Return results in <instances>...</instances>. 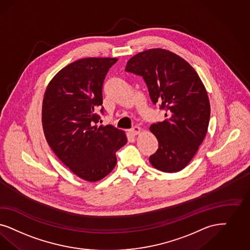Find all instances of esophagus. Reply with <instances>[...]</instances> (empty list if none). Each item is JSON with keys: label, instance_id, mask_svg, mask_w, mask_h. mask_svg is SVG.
<instances>
[{"label": "esophagus", "instance_id": "esophagus-1", "mask_svg": "<svg viewBox=\"0 0 250 250\" xmlns=\"http://www.w3.org/2000/svg\"><path fill=\"white\" fill-rule=\"evenodd\" d=\"M128 132H129V134L131 136H137V135H138V134L140 133V127L135 126V127H133L132 129H130Z\"/></svg>", "mask_w": 250, "mask_h": 250}]
</instances>
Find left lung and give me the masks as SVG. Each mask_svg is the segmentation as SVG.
Instances as JSON below:
<instances>
[{"label": "left lung", "mask_w": 250, "mask_h": 250, "mask_svg": "<svg viewBox=\"0 0 250 250\" xmlns=\"http://www.w3.org/2000/svg\"><path fill=\"white\" fill-rule=\"evenodd\" d=\"M125 71L142 77L153 104L166 119L150 125L159 147L151 165L165 172L183 170L205 138L210 105L206 88L189 63L173 52L150 49L130 59Z\"/></svg>", "instance_id": "obj_1"}]
</instances>
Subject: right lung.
<instances>
[{"mask_svg": "<svg viewBox=\"0 0 250 250\" xmlns=\"http://www.w3.org/2000/svg\"><path fill=\"white\" fill-rule=\"evenodd\" d=\"M117 60L76 61L54 76L44 94L46 140L61 162L86 181H99L112 172L117 163L115 152L127 142L124 131L111 125H97L104 79Z\"/></svg>", "mask_w": 250, "mask_h": 250, "instance_id": "right-lung-1", "label": "right lung"}]
</instances>
